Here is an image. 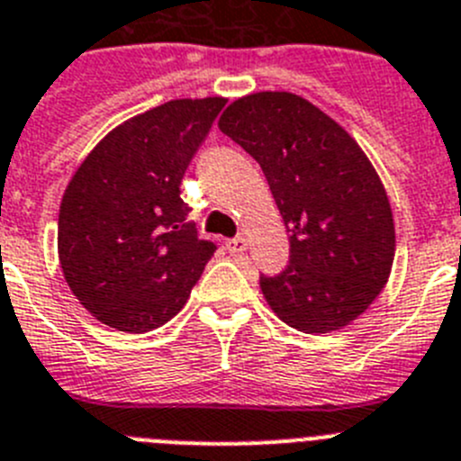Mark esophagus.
<instances>
[{
  "label": "esophagus",
  "instance_id": "1",
  "mask_svg": "<svg viewBox=\"0 0 461 461\" xmlns=\"http://www.w3.org/2000/svg\"><path fill=\"white\" fill-rule=\"evenodd\" d=\"M225 246L230 252H243L248 248V239L246 236H234V239L225 240Z\"/></svg>",
  "mask_w": 461,
  "mask_h": 461
}]
</instances>
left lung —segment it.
Wrapping results in <instances>:
<instances>
[{
  "mask_svg": "<svg viewBox=\"0 0 461 461\" xmlns=\"http://www.w3.org/2000/svg\"><path fill=\"white\" fill-rule=\"evenodd\" d=\"M218 128L259 163L289 231V264L259 277L273 312L303 333L358 319L385 287L395 257L388 194L349 132L289 91L231 103Z\"/></svg>",
  "mask_w": 461,
  "mask_h": 461,
  "instance_id": "1",
  "label": "left lung"
}]
</instances>
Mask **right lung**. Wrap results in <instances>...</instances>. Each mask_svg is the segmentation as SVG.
Masks as SVG:
<instances>
[{
  "label": "right lung",
  "mask_w": 461,
  "mask_h": 461,
  "mask_svg": "<svg viewBox=\"0 0 461 461\" xmlns=\"http://www.w3.org/2000/svg\"><path fill=\"white\" fill-rule=\"evenodd\" d=\"M225 98H179L128 119L82 160L59 206L70 292L98 321L147 333L179 312L215 252L197 236L181 179Z\"/></svg>",
  "instance_id": "add662e5"
}]
</instances>
